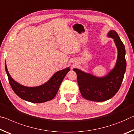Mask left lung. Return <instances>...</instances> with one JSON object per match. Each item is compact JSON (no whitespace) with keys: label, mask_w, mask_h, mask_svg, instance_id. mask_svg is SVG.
Returning <instances> with one entry per match:
<instances>
[{"label":"left lung","mask_w":134,"mask_h":134,"mask_svg":"<svg viewBox=\"0 0 134 134\" xmlns=\"http://www.w3.org/2000/svg\"><path fill=\"white\" fill-rule=\"evenodd\" d=\"M107 37L113 38L118 50L115 67L104 76L98 77L81 70L74 68L81 94L85 99L104 102L110 99L119 90L126 71L125 47L115 30H110Z\"/></svg>","instance_id":"obj_1"}]
</instances>
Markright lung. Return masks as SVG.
I'll list each match as a JSON object with an SVG mask.
<instances>
[{
    "instance_id": "add662e5",
    "label": "right lung",
    "mask_w": 134,
    "mask_h": 134,
    "mask_svg": "<svg viewBox=\"0 0 134 134\" xmlns=\"http://www.w3.org/2000/svg\"><path fill=\"white\" fill-rule=\"evenodd\" d=\"M5 70L10 86L18 97L27 102L41 103L55 97L63 80L70 71V68L56 72L46 82L37 87H26L15 81L9 73L6 62Z\"/></svg>"
}]
</instances>
